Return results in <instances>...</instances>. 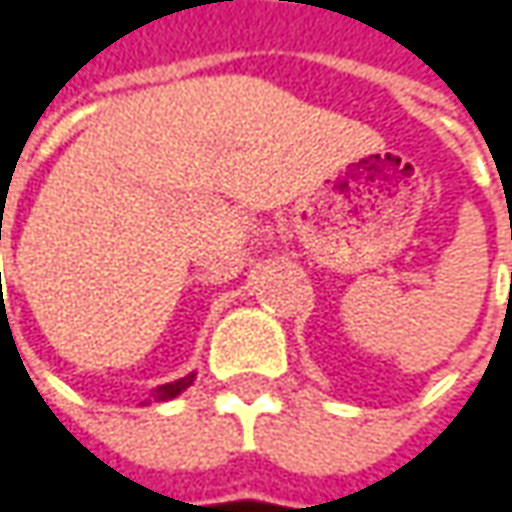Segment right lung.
<instances>
[{
    "label": "right lung",
    "instance_id": "add662e5",
    "mask_svg": "<svg viewBox=\"0 0 512 512\" xmlns=\"http://www.w3.org/2000/svg\"><path fill=\"white\" fill-rule=\"evenodd\" d=\"M191 384H194V372H189L186 378L171 381V384H160L157 389H151V398H154V401H171V398H177L183 389H189Z\"/></svg>",
    "mask_w": 512,
    "mask_h": 512
}]
</instances>
